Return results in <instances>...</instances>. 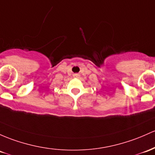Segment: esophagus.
<instances>
[{
  "label": "esophagus",
  "instance_id": "obj_1",
  "mask_svg": "<svg viewBox=\"0 0 155 155\" xmlns=\"http://www.w3.org/2000/svg\"><path fill=\"white\" fill-rule=\"evenodd\" d=\"M74 77H76V78H79V74H75L74 75Z\"/></svg>",
  "mask_w": 155,
  "mask_h": 155
}]
</instances>
